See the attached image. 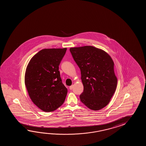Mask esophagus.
Returning a JSON list of instances; mask_svg holds the SVG:
<instances>
[{
	"mask_svg": "<svg viewBox=\"0 0 146 146\" xmlns=\"http://www.w3.org/2000/svg\"><path fill=\"white\" fill-rule=\"evenodd\" d=\"M73 88H74V86L72 85V86L69 87V89H70V90H72V89H73Z\"/></svg>",
	"mask_w": 146,
	"mask_h": 146,
	"instance_id": "obj_1",
	"label": "esophagus"
}]
</instances>
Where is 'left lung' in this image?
<instances>
[{
    "instance_id": "obj_1",
    "label": "left lung",
    "mask_w": 146,
    "mask_h": 146,
    "mask_svg": "<svg viewBox=\"0 0 146 146\" xmlns=\"http://www.w3.org/2000/svg\"><path fill=\"white\" fill-rule=\"evenodd\" d=\"M70 52L80 69L84 85L81 102L94 111L104 108L115 92L117 83L111 57L92 46L72 47Z\"/></svg>"
}]
</instances>
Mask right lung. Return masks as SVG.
<instances>
[{"label": "right lung", "instance_id": "add662e5", "mask_svg": "<svg viewBox=\"0 0 146 146\" xmlns=\"http://www.w3.org/2000/svg\"><path fill=\"white\" fill-rule=\"evenodd\" d=\"M67 48L44 49L36 54L27 67L25 84L32 102L44 112L62 105L67 89L62 82L59 66Z\"/></svg>", "mask_w": 146, "mask_h": 146}]
</instances>
